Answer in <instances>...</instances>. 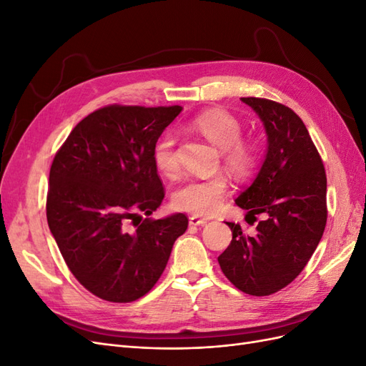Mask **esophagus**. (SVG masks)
Masks as SVG:
<instances>
[{
	"label": "esophagus",
	"instance_id": "esophagus-1",
	"mask_svg": "<svg viewBox=\"0 0 366 366\" xmlns=\"http://www.w3.org/2000/svg\"><path fill=\"white\" fill-rule=\"evenodd\" d=\"M206 223H207L206 218H200V217H195V215H192L189 218V224L191 226H204Z\"/></svg>",
	"mask_w": 366,
	"mask_h": 366
}]
</instances>
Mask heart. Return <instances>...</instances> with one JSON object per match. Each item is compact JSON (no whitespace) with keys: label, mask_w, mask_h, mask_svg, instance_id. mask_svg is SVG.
I'll return each mask as SVG.
<instances>
[{"label":"heart","mask_w":366,"mask_h":366,"mask_svg":"<svg viewBox=\"0 0 366 366\" xmlns=\"http://www.w3.org/2000/svg\"><path fill=\"white\" fill-rule=\"evenodd\" d=\"M189 127L221 151V162L237 179H246L257 168L258 147L252 140L241 139V124L234 114L219 108L206 109L191 120ZM154 162L166 177H174L179 172L172 134H164L159 139L154 148ZM227 187L229 182L221 174L206 179H189L175 192L174 202L177 207L195 215H212L223 203Z\"/></svg>","instance_id":"obj_1"}]
</instances>
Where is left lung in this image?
<instances>
[{
  "instance_id": "obj_1",
  "label": "left lung",
  "mask_w": 366,
  "mask_h": 366,
  "mask_svg": "<svg viewBox=\"0 0 366 366\" xmlns=\"http://www.w3.org/2000/svg\"><path fill=\"white\" fill-rule=\"evenodd\" d=\"M241 101L262 120L267 154L257 179L235 203L264 219L252 237L239 224L227 223L232 241L218 262L238 290L269 296L304 270L324 235L327 175L308 129L292 108L261 97Z\"/></svg>"
}]
</instances>
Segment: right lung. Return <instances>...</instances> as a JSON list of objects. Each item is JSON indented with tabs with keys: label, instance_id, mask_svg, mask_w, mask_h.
I'll return each mask as SVG.
<instances>
[{
	"label": "right lung",
	"instance_id": "obj_1",
	"mask_svg": "<svg viewBox=\"0 0 366 366\" xmlns=\"http://www.w3.org/2000/svg\"><path fill=\"white\" fill-rule=\"evenodd\" d=\"M180 112L179 105L99 108L73 128L53 159L50 232L74 278L105 301L145 296L187 229L184 214L148 218L164 198L154 148Z\"/></svg>",
	"mask_w": 366,
	"mask_h": 366
}]
</instances>
